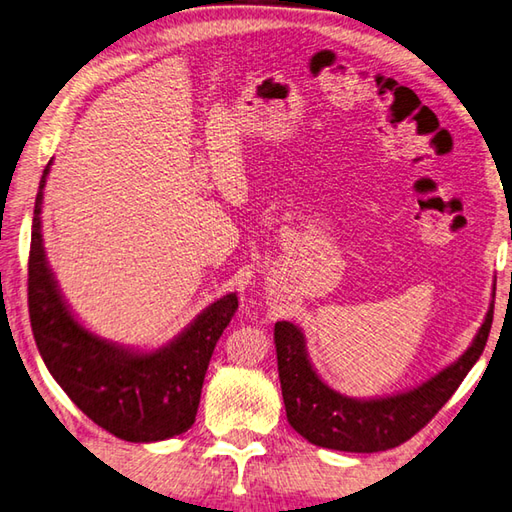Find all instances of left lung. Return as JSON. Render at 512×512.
Instances as JSON below:
<instances>
[{
  "instance_id": "8db88e82",
  "label": "left lung",
  "mask_w": 512,
  "mask_h": 512,
  "mask_svg": "<svg viewBox=\"0 0 512 512\" xmlns=\"http://www.w3.org/2000/svg\"><path fill=\"white\" fill-rule=\"evenodd\" d=\"M493 309L495 300L490 302L484 325L460 360L417 389L378 400H353L329 389L311 367L300 329L287 320L276 322L278 378L289 424L311 444L333 451L378 453L404 444L451 400L466 373L482 356L493 325Z\"/></svg>"
}]
</instances>
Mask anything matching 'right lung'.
Listing matches in <instances>:
<instances>
[{"instance_id": "add662e5", "label": "right lung", "mask_w": 512, "mask_h": 512, "mask_svg": "<svg viewBox=\"0 0 512 512\" xmlns=\"http://www.w3.org/2000/svg\"><path fill=\"white\" fill-rule=\"evenodd\" d=\"M46 165L35 198L28 256V314L37 349L68 398L101 429L125 442H159L185 433L196 420L207 364L236 314L238 298L212 302L179 338L137 353L83 329L61 298L46 263L41 201Z\"/></svg>"}]
</instances>
